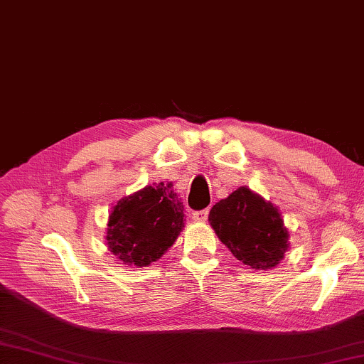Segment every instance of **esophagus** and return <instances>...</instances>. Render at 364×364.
Listing matches in <instances>:
<instances>
[{"label":"esophagus","instance_id":"34e87169","mask_svg":"<svg viewBox=\"0 0 364 364\" xmlns=\"http://www.w3.org/2000/svg\"><path fill=\"white\" fill-rule=\"evenodd\" d=\"M208 213H210L208 210L192 213V219H194L196 222H205L208 219Z\"/></svg>","mask_w":364,"mask_h":364}]
</instances>
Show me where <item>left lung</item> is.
I'll use <instances>...</instances> for the list:
<instances>
[{
	"mask_svg": "<svg viewBox=\"0 0 364 364\" xmlns=\"http://www.w3.org/2000/svg\"><path fill=\"white\" fill-rule=\"evenodd\" d=\"M215 235L235 257L253 269H272L288 250L280 213L249 188H239L210 211Z\"/></svg>",
	"mask_w": 364,
	"mask_h": 364,
	"instance_id": "1",
	"label": "left lung"
}]
</instances>
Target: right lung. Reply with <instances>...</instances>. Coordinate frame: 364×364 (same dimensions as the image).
<instances>
[{
  "label": "right lung",
  "instance_id": "1",
  "mask_svg": "<svg viewBox=\"0 0 364 364\" xmlns=\"http://www.w3.org/2000/svg\"><path fill=\"white\" fill-rule=\"evenodd\" d=\"M183 203L172 183L122 198L107 223V247L120 261L144 267L161 258L183 230Z\"/></svg>",
  "mask_w": 364,
  "mask_h": 364
}]
</instances>
